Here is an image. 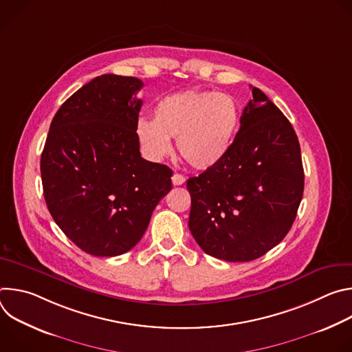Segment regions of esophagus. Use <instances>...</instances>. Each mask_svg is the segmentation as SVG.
<instances>
[{"label": "esophagus", "instance_id": "esophagus-1", "mask_svg": "<svg viewBox=\"0 0 352 352\" xmlns=\"http://www.w3.org/2000/svg\"><path fill=\"white\" fill-rule=\"evenodd\" d=\"M171 181H173V184H174V185H182V184L185 182V177H184L182 174H178V173H175V174L173 175Z\"/></svg>", "mask_w": 352, "mask_h": 352}]
</instances>
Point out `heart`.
<instances>
[{"mask_svg":"<svg viewBox=\"0 0 352 352\" xmlns=\"http://www.w3.org/2000/svg\"><path fill=\"white\" fill-rule=\"evenodd\" d=\"M235 100L213 90H185L163 97L155 120H139L136 135L144 153L162 160L173 152L177 139L181 157L195 170L219 166L228 155L239 126Z\"/></svg>","mask_w":352,"mask_h":352,"instance_id":"1","label":"heart"}]
</instances>
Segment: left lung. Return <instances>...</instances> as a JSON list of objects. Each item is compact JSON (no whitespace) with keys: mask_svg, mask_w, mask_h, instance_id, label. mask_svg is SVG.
Wrapping results in <instances>:
<instances>
[{"mask_svg":"<svg viewBox=\"0 0 352 352\" xmlns=\"http://www.w3.org/2000/svg\"><path fill=\"white\" fill-rule=\"evenodd\" d=\"M250 89L227 157L186 181L189 230L208 255L227 262L255 261L280 243L304 193L292 125L261 89Z\"/></svg>","mask_w":352,"mask_h":352,"instance_id":"left-lung-1","label":"left lung"}]
</instances>
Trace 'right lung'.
Segmentation results:
<instances>
[{
  "mask_svg": "<svg viewBox=\"0 0 352 352\" xmlns=\"http://www.w3.org/2000/svg\"><path fill=\"white\" fill-rule=\"evenodd\" d=\"M143 82L102 75L54 116L40 171L50 214L86 254L118 256L143 236L173 171L140 157L136 125Z\"/></svg>",
  "mask_w": 352,
  "mask_h": 352,
  "instance_id": "1",
  "label": "right lung"
}]
</instances>
